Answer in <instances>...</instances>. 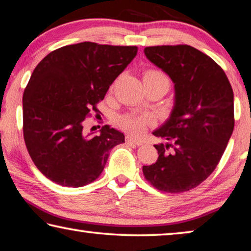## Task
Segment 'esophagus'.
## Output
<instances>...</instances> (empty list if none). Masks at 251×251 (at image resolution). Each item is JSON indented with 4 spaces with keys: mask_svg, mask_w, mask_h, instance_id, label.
<instances>
[{
    "mask_svg": "<svg viewBox=\"0 0 251 251\" xmlns=\"http://www.w3.org/2000/svg\"><path fill=\"white\" fill-rule=\"evenodd\" d=\"M126 143L127 144H130V145H137V146H141L143 142L139 141V139H136L134 137H131V136H127L126 137Z\"/></svg>",
    "mask_w": 251,
    "mask_h": 251,
    "instance_id": "obj_1",
    "label": "esophagus"
}]
</instances>
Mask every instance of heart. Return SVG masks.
I'll return each instance as SVG.
<instances>
[{
  "instance_id": "heart-1",
  "label": "heart",
  "mask_w": 251,
  "mask_h": 251,
  "mask_svg": "<svg viewBox=\"0 0 251 251\" xmlns=\"http://www.w3.org/2000/svg\"><path fill=\"white\" fill-rule=\"evenodd\" d=\"M144 84H165L169 86L166 74L156 69H147L143 73ZM117 123L123 129L133 135H142L148 127L155 123L152 116L148 114H126L117 118Z\"/></svg>"
}]
</instances>
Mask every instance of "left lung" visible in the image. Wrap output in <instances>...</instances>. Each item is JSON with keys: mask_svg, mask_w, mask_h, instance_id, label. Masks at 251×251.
<instances>
[{"mask_svg": "<svg viewBox=\"0 0 251 251\" xmlns=\"http://www.w3.org/2000/svg\"><path fill=\"white\" fill-rule=\"evenodd\" d=\"M144 52L175 83V107L152 133L168 143L154 145L158 159L143 166V174L160 192H188L215 171L232 134L231 85L222 67L193 46H147Z\"/></svg>", "mask_w": 251, "mask_h": 251, "instance_id": "1", "label": "left lung"}]
</instances>
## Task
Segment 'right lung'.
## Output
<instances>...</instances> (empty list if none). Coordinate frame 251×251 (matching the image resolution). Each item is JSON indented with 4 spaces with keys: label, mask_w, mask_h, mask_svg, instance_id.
<instances>
[{
    "label": "right lung",
    "mask_w": 251,
    "mask_h": 251,
    "mask_svg": "<svg viewBox=\"0 0 251 251\" xmlns=\"http://www.w3.org/2000/svg\"><path fill=\"white\" fill-rule=\"evenodd\" d=\"M137 46L93 42L53 50L34 69L23 94V136L37 169L56 184L82 187L100 176L125 136L109 126L85 135L83 123L136 54Z\"/></svg>",
    "instance_id": "add662e5"
}]
</instances>
